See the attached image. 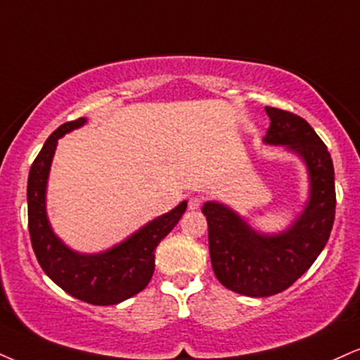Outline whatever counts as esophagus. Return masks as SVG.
Returning a JSON list of instances; mask_svg holds the SVG:
<instances>
[{"mask_svg": "<svg viewBox=\"0 0 360 360\" xmlns=\"http://www.w3.org/2000/svg\"><path fill=\"white\" fill-rule=\"evenodd\" d=\"M201 202H202V199L199 198V196H191L189 198V201H188V207L191 211H194V210H199V206H201Z\"/></svg>", "mask_w": 360, "mask_h": 360, "instance_id": "obj_1", "label": "esophagus"}]
</instances>
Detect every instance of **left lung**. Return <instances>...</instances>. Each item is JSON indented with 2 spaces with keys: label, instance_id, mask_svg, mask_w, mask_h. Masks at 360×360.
I'll use <instances>...</instances> for the list:
<instances>
[{
  "label": "left lung",
  "instance_id": "left-lung-1",
  "mask_svg": "<svg viewBox=\"0 0 360 360\" xmlns=\"http://www.w3.org/2000/svg\"><path fill=\"white\" fill-rule=\"evenodd\" d=\"M270 127L263 142L295 154L307 169L309 198L304 210L283 231L262 233L218 201H206L210 257L224 287L246 297L283 292L305 274L322 253L335 218L333 164L327 146L307 120L292 112L265 107Z\"/></svg>",
  "mask_w": 360,
  "mask_h": 360
}]
</instances>
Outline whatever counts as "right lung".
<instances>
[{"label": "right lung", "instance_id": "obj_1", "mask_svg": "<svg viewBox=\"0 0 360 360\" xmlns=\"http://www.w3.org/2000/svg\"><path fill=\"white\" fill-rule=\"evenodd\" d=\"M86 117L60 125L43 144L28 174V229L38 263L60 288L92 305H115L147 287L154 274V251L184 214L188 201L146 223L124 241L98 253L73 250L51 228L46 188L58 139L80 129Z\"/></svg>", "mask_w": 360, "mask_h": 360}]
</instances>
